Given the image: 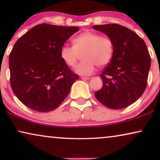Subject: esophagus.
Instances as JSON below:
<instances>
[{"label": "esophagus", "instance_id": "34e87169", "mask_svg": "<svg viewBox=\"0 0 160 160\" xmlns=\"http://www.w3.org/2000/svg\"><path fill=\"white\" fill-rule=\"evenodd\" d=\"M81 78H82V80L87 81V80H89L90 78H89V77H85V76H81Z\"/></svg>", "mask_w": 160, "mask_h": 160}]
</instances>
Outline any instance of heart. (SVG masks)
I'll use <instances>...</instances> for the list:
<instances>
[{"label": "heart", "mask_w": 160, "mask_h": 160, "mask_svg": "<svg viewBox=\"0 0 160 160\" xmlns=\"http://www.w3.org/2000/svg\"><path fill=\"white\" fill-rule=\"evenodd\" d=\"M73 46L64 44L60 50V58L69 67H73L82 54V62L75 68L81 76H90L95 71V66L103 68L112 60L114 44L112 39L102 36L98 32L87 30L75 37Z\"/></svg>", "instance_id": "heart-1"}]
</instances>
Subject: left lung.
<instances>
[{
  "mask_svg": "<svg viewBox=\"0 0 160 160\" xmlns=\"http://www.w3.org/2000/svg\"><path fill=\"white\" fill-rule=\"evenodd\" d=\"M112 39L114 54L100 76L103 87L95 93L98 101L111 109H122L136 101L147 85L151 58L138 35L118 24L94 25Z\"/></svg>",
  "mask_w": 160,
  "mask_h": 160,
  "instance_id": "8db88e82",
  "label": "left lung"
}]
</instances>
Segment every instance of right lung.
<instances>
[{
	"label": "right lung",
	"mask_w": 160,
	"mask_h": 160,
	"mask_svg": "<svg viewBox=\"0 0 160 160\" xmlns=\"http://www.w3.org/2000/svg\"><path fill=\"white\" fill-rule=\"evenodd\" d=\"M78 27L49 24L35 26L21 36L9 54L10 84L14 95L38 112L56 109L78 78L60 55Z\"/></svg>",
	"instance_id": "1"
}]
</instances>
